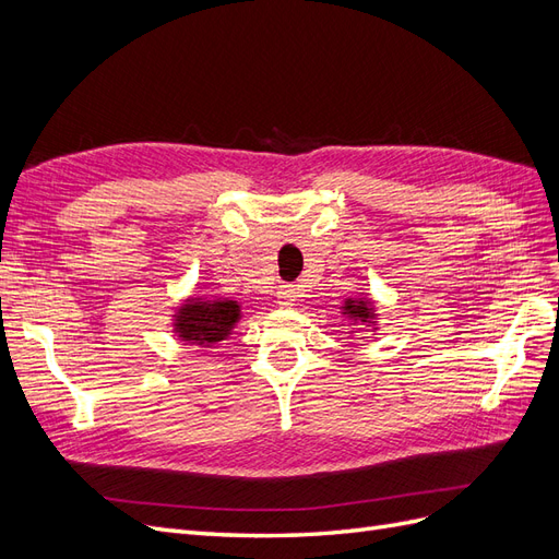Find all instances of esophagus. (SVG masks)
<instances>
[{"mask_svg": "<svg viewBox=\"0 0 559 559\" xmlns=\"http://www.w3.org/2000/svg\"><path fill=\"white\" fill-rule=\"evenodd\" d=\"M296 300H298V292L294 289V286H282V289L277 292L280 308H294Z\"/></svg>", "mask_w": 559, "mask_h": 559, "instance_id": "esophagus-1", "label": "esophagus"}]
</instances>
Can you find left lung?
I'll list each match as a JSON object with an SVG mask.
<instances>
[{"instance_id":"1","label":"left lung","mask_w":559,"mask_h":559,"mask_svg":"<svg viewBox=\"0 0 559 559\" xmlns=\"http://www.w3.org/2000/svg\"><path fill=\"white\" fill-rule=\"evenodd\" d=\"M341 314L349 321L352 326H366L370 329V333L376 335L378 331V310H376V302L373 298L368 296H349L345 298V302L341 306ZM347 333H357V331H347Z\"/></svg>"}]
</instances>
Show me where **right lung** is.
Listing matches in <instances>:
<instances>
[{
    "label": "right lung",
    "mask_w": 559,
    "mask_h": 559,
    "mask_svg": "<svg viewBox=\"0 0 559 559\" xmlns=\"http://www.w3.org/2000/svg\"><path fill=\"white\" fill-rule=\"evenodd\" d=\"M240 319L242 306L238 300L189 296L175 308L173 333L186 345L210 349L228 341Z\"/></svg>",
    "instance_id": "right-lung-1"
}]
</instances>
